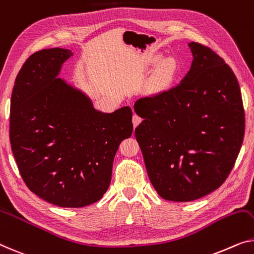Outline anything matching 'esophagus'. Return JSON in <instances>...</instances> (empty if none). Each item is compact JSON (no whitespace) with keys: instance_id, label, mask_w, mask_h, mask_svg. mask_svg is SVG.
<instances>
[{"instance_id":"34e87169","label":"esophagus","mask_w":254,"mask_h":254,"mask_svg":"<svg viewBox=\"0 0 254 254\" xmlns=\"http://www.w3.org/2000/svg\"><path fill=\"white\" fill-rule=\"evenodd\" d=\"M140 122H141V117L137 114H133V116H132V123H133V127L139 126Z\"/></svg>"}]
</instances>
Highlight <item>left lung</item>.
Returning a JSON list of instances; mask_svg holds the SVG:
<instances>
[{"instance_id": "1", "label": "left lung", "mask_w": 254, "mask_h": 254, "mask_svg": "<svg viewBox=\"0 0 254 254\" xmlns=\"http://www.w3.org/2000/svg\"><path fill=\"white\" fill-rule=\"evenodd\" d=\"M190 69L168 91L140 98L134 135L162 198L190 202L218 189L240 153L245 114L238 81L205 45L189 43Z\"/></svg>"}]
</instances>
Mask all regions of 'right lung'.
I'll return each instance as SVG.
<instances>
[{"mask_svg": "<svg viewBox=\"0 0 254 254\" xmlns=\"http://www.w3.org/2000/svg\"><path fill=\"white\" fill-rule=\"evenodd\" d=\"M67 49L33 54L11 96L10 142L30 191L62 207H83L103 197L120 143L133 130L132 111L98 112L81 91L57 78Z\"/></svg>", "mask_w": 254, "mask_h": 254, "instance_id": "obj_1", "label": "right lung"}]
</instances>
